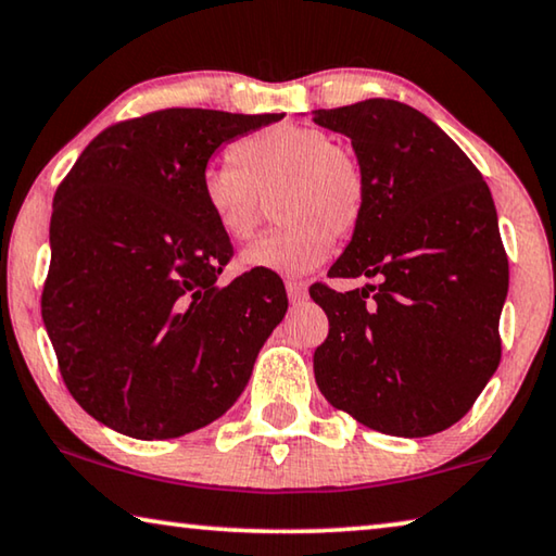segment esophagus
Instances as JSON below:
<instances>
[{
  "mask_svg": "<svg viewBox=\"0 0 556 556\" xmlns=\"http://www.w3.org/2000/svg\"><path fill=\"white\" fill-rule=\"evenodd\" d=\"M287 296H289V302L292 304H299V302H304L306 299V285L302 279H287Z\"/></svg>",
  "mask_w": 556,
  "mask_h": 556,
  "instance_id": "obj_1",
  "label": "esophagus"
}]
</instances>
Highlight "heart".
<instances>
[{
  "mask_svg": "<svg viewBox=\"0 0 556 556\" xmlns=\"http://www.w3.org/2000/svg\"><path fill=\"white\" fill-rule=\"evenodd\" d=\"M230 161L207 167L200 192L227 240L250 242L275 198L281 225L242 254L250 269L304 275L349 240L368 210L366 167L319 128L271 126L237 140Z\"/></svg>",
  "mask_w": 556,
  "mask_h": 556,
  "instance_id": "1",
  "label": "heart"
}]
</instances>
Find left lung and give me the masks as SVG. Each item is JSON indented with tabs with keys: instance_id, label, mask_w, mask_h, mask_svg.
Returning a JSON list of instances; mask_svg holds the SVG:
<instances>
[{
	"instance_id": "1",
	"label": "left lung",
	"mask_w": 556,
	"mask_h": 556,
	"mask_svg": "<svg viewBox=\"0 0 556 556\" xmlns=\"http://www.w3.org/2000/svg\"><path fill=\"white\" fill-rule=\"evenodd\" d=\"M314 123L351 138L368 178L366 217L329 277L378 279L309 289L329 316L316 383L378 433H440L472 408L502 356L509 269L488 182L405 103L368 99L316 111Z\"/></svg>"
}]
</instances>
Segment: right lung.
Returning a JSON list of instances; mask_svg holds the SVG:
<instances>
[{
	"label": "right lung",
	"mask_w": 556,
	"mask_h": 556,
	"mask_svg": "<svg viewBox=\"0 0 556 556\" xmlns=\"http://www.w3.org/2000/svg\"><path fill=\"white\" fill-rule=\"evenodd\" d=\"M285 113L165 109L101 130L56 188L41 316L76 403L138 440L205 428L285 319L271 269L217 287L232 242L200 182L210 155Z\"/></svg>",
	"instance_id": "obj_1"
}]
</instances>
